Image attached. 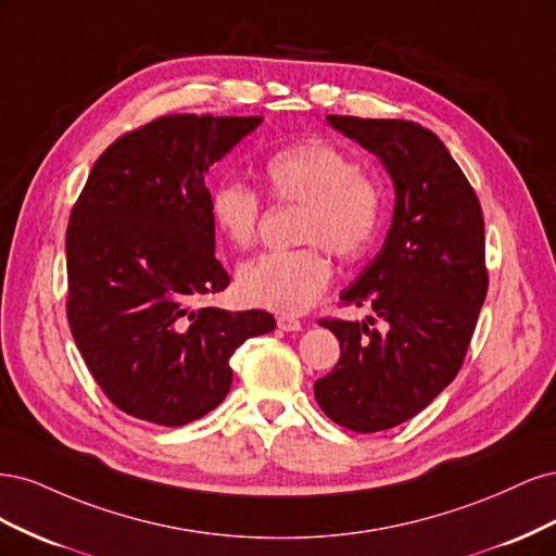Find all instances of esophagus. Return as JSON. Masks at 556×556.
I'll use <instances>...</instances> for the list:
<instances>
[{
    "label": "esophagus",
    "instance_id": "esophagus-1",
    "mask_svg": "<svg viewBox=\"0 0 556 556\" xmlns=\"http://www.w3.org/2000/svg\"><path fill=\"white\" fill-rule=\"evenodd\" d=\"M276 323H278L280 331H299L301 329V323L292 315H278Z\"/></svg>",
    "mask_w": 556,
    "mask_h": 556
}]
</instances>
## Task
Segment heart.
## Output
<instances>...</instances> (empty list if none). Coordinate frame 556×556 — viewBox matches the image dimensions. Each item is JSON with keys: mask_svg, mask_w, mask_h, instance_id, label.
Masks as SVG:
<instances>
[{"mask_svg": "<svg viewBox=\"0 0 556 556\" xmlns=\"http://www.w3.org/2000/svg\"><path fill=\"white\" fill-rule=\"evenodd\" d=\"M262 182L276 204L299 206L294 239L306 245L266 252L243 264L237 288L250 306L299 315L331 280L327 250L343 262H357L376 243L382 188L341 146L319 137L274 150L262 162ZM208 215L233 248L245 250L257 241L264 204L245 182L223 180L211 190Z\"/></svg>", "mask_w": 556, "mask_h": 556, "instance_id": "1", "label": "heart"}]
</instances>
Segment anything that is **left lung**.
I'll return each instance as SVG.
<instances>
[{
  "instance_id": "left-lung-1",
  "label": "left lung",
  "mask_w": 556,
  "mask_h": 556,
  "mask_svg": "<svg viewBox=\"0 0 556 556\" xmlns=\"http://www.w3.org/2000/svg\"><path fill=\"white\" fill-rule=\"evenodd\" d=\"M327 121L376 153L396 188L382 250L341 294V306H366L374 317L319 319L339 339L341 359L313 387L336 425L374 433L425 410L459 374L490 288L484 217L431 129L355 115Z\"/></svg>"
}]
</instances>
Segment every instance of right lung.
I'll list each match as a JSON object with an SVG mask.
<instances>
[{
  "label": "right lung",
  "instance_id": "obj_1",
  "mask_svg": "<svg viewBox=\"0 0 556 556\" xmlns=\"http://www.w3.org/2000/svg\"><path fill=\"white\" fill-rule=\"evenodd\" d=\"M260 123L160 115L97 157L72 208L66 319L94 382L131 417H204L229 392L237 348L276 327L264 311L201 306L229 285L204 178Z\"/></svg>",
  "mask_w": 556,
  "mask_h": 556
}]
</instances>
